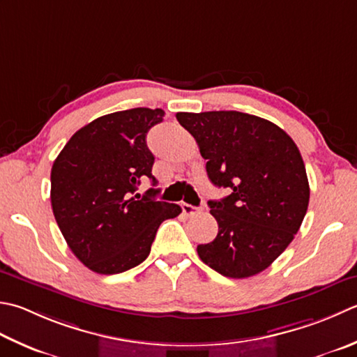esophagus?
<instances>
[{
	"label": "esophagus",
	"mask_w": 357,
	"mask_h": 357,
	"mask_svg": "<svg viewBox=\"0 0 357 357\" xmlns=\"http://www.w3.org/2000/svg\"><path fill=\"white\" fill-rule=\"evenodd\" d=\"M181 207H183V212H184L185 215H188V216H192V215H195V213H199V212H201L199 207H195V206H192V204H187V202H183V204H181Z\"/></svg>",
	"instance_id": "34e87169"
}]
</instances>
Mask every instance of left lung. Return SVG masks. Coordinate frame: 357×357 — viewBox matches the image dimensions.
Listing matches in <instances>:
<instances>
[{"instance_id": "obj_1", "label": "left lung", "mask_w": 357, "mask_h": 357, "mask_svg": "<svg viewBox=\"0 0 357 357\" xmlns=\"http://www.w3.org/2000/svg\"><path fill=\"white\" fill-rule=\"evenodd\" d=\"M176 119L198 142L212 184L230 190L207 202L218 235L199 244V258L229 278L258 274L289 246L308 211L310 184L297 145L275 123L240 111Z\"/></svg>"}]
</instances>
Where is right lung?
<instances>
[{
    "instance_id": "1",
    "label": "right lung",
    "mask_w": 357,
    "mask_h": 357,
    "mask_svg": "<svg viewBox=\"0 0 357 357\" xmlns=\"http://www.w3.org/2000/svg\"><path fill=\"white\" fill-rule=\"evenodd\" d=\"M160 108H132L97 117L69 139L51 170V204L69 249L97 274H121L150 254L160 222L181 212L156 201L158 188L135 194L151 174L146 132L162 122Z\"/></svg>"
}]
</instances>
